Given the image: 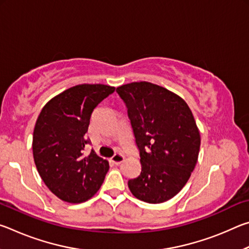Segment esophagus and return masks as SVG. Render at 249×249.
<instances>
[{"instance_id": "esophagus-1", "label": "esophagus", "mask_w": 249, "mask_h": 249, "mask_svg": "<svg viewBox=\"0 0 249 249\" xmlns=\"http://www.w3.org/2000/svg\"><path fill=\"white\" fill-rule=\"evenodd\" d=\"M111 160H112L113 163H115V165H120L121 162L124 161V156L122 155V154H120V153H116L111 158Z\"/></svg>"}]
</instances>
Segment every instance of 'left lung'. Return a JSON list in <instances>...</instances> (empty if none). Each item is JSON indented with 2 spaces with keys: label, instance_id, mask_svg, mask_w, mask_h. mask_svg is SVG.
<instances>
[{
  "label": "left lung",
  "instance_id": "left-lung-1",
  "mask_svg": "<svg viewBox=\"0 0 249 249\" xmlns=\"http://www.w3.org/2000/svg\"><path fill=\"white\" fill-rule=\"evenodd\" d=\"M132 125L142 171L128 180L135 197L162 203L178 195L195 169L200 132L190 107L179 95L157 84L141 81L121 86Z\"/></svg>",
  "mask_w": 249,
  "mask_h": 249
}]
</instances>
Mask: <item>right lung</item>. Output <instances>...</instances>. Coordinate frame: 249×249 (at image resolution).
I'll use <instances>...</instances> for the list:
<instances>
[{"label":"right lung","mask_w":249,"mask_h":249,"mask_svg":"<svg viewBox=\"0 0 249 249\" xmlns=\"http://www.w3.org/2000/svg\"><path fill=\"white\" fill-rule=\"evenodd\" d=\"M115 91L105 84H79L54 96L41 109L33 135V155L41 179L69 203L91 199L108 171L107 160L92 149L86 134L93 109Z\"/></svg>","instance_id":"obj_1"}]
</instances>
